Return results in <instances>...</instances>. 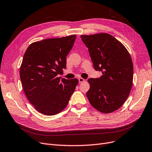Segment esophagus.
I'll return each instance as SVG.
<instances>
[{"instance_id":"esophagus-1","label":"esophagus","mask_w":152,"mask_h":152,"mask_svg":"<svg viewBox=\"0 0 152 152\" xmlns=\"http://www.w3.org/2000/svg\"><path fill=\"white\" fill-rule=\"evenodd\" d=\"M78 80H79V83H83V81H85V80L83 79V78H82V77H80L79 79H78Z\"/></svg>"}]
</instances>
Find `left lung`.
<instances>
[{"instance_id":"obj_1","label":"left lung","mask_w":152,"mask_h":152,"mask_svg":"<svg viewBox=\"0 0 152 152\" xmlns=\"http://www.w3.org/2000/svg\"><path fill=\"white\" fill-rule=\"evenodd\" d=\"M88 48L99 78H90L86 96L90 104L102 113H111L124 104L130 94L133 80V64L122 44L108 33L81 35Z\"/></svg>"}]
</instances>
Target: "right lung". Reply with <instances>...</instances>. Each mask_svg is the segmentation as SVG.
Returning a JSON list of instances; mask_svg holds the SVG:
<instances>
[{
    "label": "right lung",
    "mask_w": 152,
    "mask_h": 152,
    "mask_svg": "<svg viewBox=\"0 0 152 152\" xmlns=\"http://www.w3.org/2000/svg\"><path fill=\"white\" fill-rule=\"evenodd\" d=\"M76 35L32 43L24 54L20 78L24 94L35 109L53 115L66 108L78 84L76 78L57 77L66 67V57Z\"/></svg>",
    "instance_id": "1"
}]
</instances>
